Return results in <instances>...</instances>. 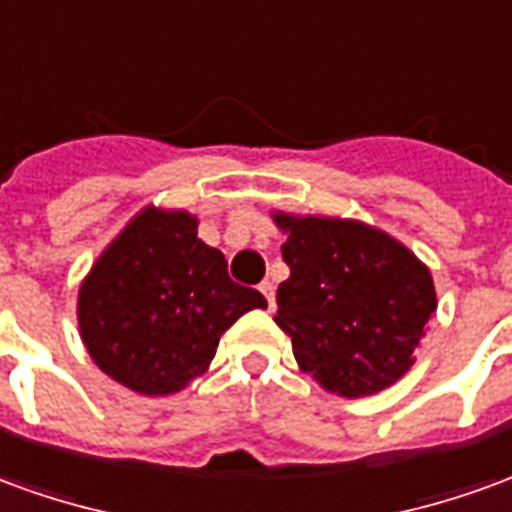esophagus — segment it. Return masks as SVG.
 Masks as SVG:
<instances>
[{
	"label": "esophagus",
	"mask_w": 512,
	"mask_h": 512,
	"mask_svg": "<svg viewBox=\"0 0 512 512\" xmlns=\"http://www.w3.org/2000/svg\"><path fill=\"white\" fill-rule=\"evenodd\" d=\"M260 293L266 296L268 310H274V282H268V280L260 282Z\"/></svg>",
	"instance_id": "obj_1"
}]
</instances>
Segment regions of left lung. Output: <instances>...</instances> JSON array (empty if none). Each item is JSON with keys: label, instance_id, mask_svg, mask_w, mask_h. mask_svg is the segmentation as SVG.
Masks as SVG:
<instances>
[{"label": "left lung", "instance_id": "obj_1", "mask_svg": "<svg viewBox=\"0 0 512 512\" xmlns=\"http://www.w3.org/2000/svg\"><path fill=\"white\" fill-rule=\"evenodd\" d=\"M291 277L274 321L299 368L330 393L357 399L388 388L416 363L435 316V285L405 244L363 221L274 213Z\"/></svg>", "mask_w": 512, "mask_h": 512}]
</instances>
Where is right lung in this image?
<instances>
[{
  "instance_id": "add662e5",
  "label": "right lung",
  "mask_w": 512,
  "mask_h": 512,
  "mask_svg": "<svg viewBox=\"0 0 512 512\" xmlns=\"http://www.w3.org/2000/svg\"><path fill=\"white\" fill-rule=\"evenodd\" d=\"M196 224L185 210L144 207L80 285L88 355L144 396L177 393L202 377L221 335L266 307L263 293L230 280L224 255L196 238Z\"/></svg>"
}]
</instances>
